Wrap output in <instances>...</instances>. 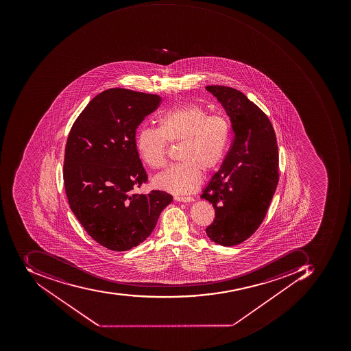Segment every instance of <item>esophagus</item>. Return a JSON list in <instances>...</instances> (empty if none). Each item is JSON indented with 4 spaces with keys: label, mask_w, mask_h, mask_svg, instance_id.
Listing matches in <instances>:
<instances>
[{
    "label": "esophagus",
    "mask_w": 351,
    "mask_h": 351,
    "mask_svg": "<svg viewBox=\"0 0 351 351\" xmlns=\"http://www.w3.org/2000/svg\"><path fill=\"white\" fill-rule=\"evenodd\" d=\"M174 200L178 202L189 203L193 202V197H174Z\"/></svg>",
    "instance_id": "esophagus-1"
}]
</instances>
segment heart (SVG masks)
<instances>
[{
  "label": "heart",
  "instance_id": "heart-1",
  "mask_svg": "<svg viewBox=\"0 0 351 351\" xmlns=\"http://www.w3.org/2000/svg\"><path fill=\"white\" fill-rule=\"evenodd\" d=\"M158 124V129L143 127L137 132L139 158L149 167H162L167 141L182 143V162L155 176L153 186L174 195L196 191L202 181L201 169L214 170L227 154L231 137L229 120L223 114H208L196 103H189L160 114Z\"/></svg>",
  "mask_w": 351,
  "mask_h": 351
}]
</instances>
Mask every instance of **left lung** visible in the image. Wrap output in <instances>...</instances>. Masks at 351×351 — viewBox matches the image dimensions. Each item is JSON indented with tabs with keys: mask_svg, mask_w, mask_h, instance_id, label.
Returning <instances> with one entry per match:
<instances>
[{
	"mask_svg": "<svg viewBox=\"0 0 351 351\" xmlns=\"http://www.w3.org/2000/svg\"><path fill=\"white\" fill-rule=\"evenodd\" d=\"M205 89L221 103L234 133L229 153L201 195L215 208L205 232L214 243L231 247L258 230L269 208L279 181L277 139L267 116L241 91Z\"/></svg>",
	"mask_w": 351,
	"mask_h": 351,
	"instance_id": "left-lung-1",
	"label": "left lung"
}]
</instances>
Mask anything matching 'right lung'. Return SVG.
I'll return each instance as SVG.
<instances>
[{
  "mask_svg": "<svg viewBox=\"0 0 351 351\" xmlns=\"http://www.w3.org/2000/svg\"><path fill=\"white\" fill-rule=\"evenodd\" d=\"M160 101L158 95L108 89L87 104L68 136L64 182L70 208L110 250L143 243L173 200L165 191L133 193L148 180L136 150V129Z\"/></svg>",
  "mask_w": 351,
  "mask_h": 351,
  "instance_id": "right-lung-1",
  "label": "right lung"
}]
</instances>
